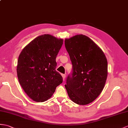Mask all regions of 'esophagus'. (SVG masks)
<instances>
[{"label": "esophagus", "instance_id": "obj_1", "mask_svg": "<svg viewBox=\"0 0 128 128\" xmlns=\"http://www.w3.org/2000/svg\"><path fill=\"white\" fill-rule=\"evenodd\" d=\"M62 77H63V81H64V80H65V77H66V75H65V74H62Z\"/></svg>", "mask_w": 128, "mask_h": 128}]
</instances>
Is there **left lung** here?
Returning a JSON list of instances; mask_svg holds the SVG:
<instances>
[{"label": "left lung", "instance_id": "obj_1", "mask_svg": "<svg viewBox=\"0 0 128 128\" xmlns=\"http://www.w3.org/2000/svg\"><path fill=\"white\" fill-rule=\"evenodd\" d=\"M65 46L72 65L65 85L70 99L78 105L93 102L102 93L108 76V61L102 50L82 34L66 38Z\"/></svg>", "mask_w": 128, "mask_h": 128}]
</instances>
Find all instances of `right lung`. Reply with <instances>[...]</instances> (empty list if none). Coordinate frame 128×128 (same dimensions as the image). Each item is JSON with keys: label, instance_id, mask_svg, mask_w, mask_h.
Segmentation results:
<instances>
[{"label": "right lung", "instance_id": "add662e5", "mask_svg": "<svg viewBox=\"0 0 128 128\" xmlns=\"http://www.w3.org/2000/svg\"><path fill=\"white\" fill-rule=\"evenodd\" d=\"M63 44L49 34L38 36L28 44L18 59L17 73L26 93L36 102L49 99L63 78L56 70V59Z\"/></svg>", "mask_w": 128, "mask_h": 128}]
</instances>
